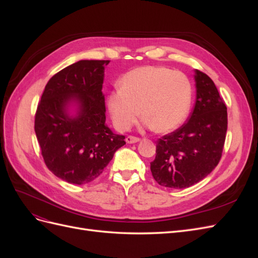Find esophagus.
Instances as JSON below:
<instances>
[{
	"instance_id": "1",
	"label": "esophagus",
	"mask_w": 258,
	"mask_h": 258,
	"mask_svg": "<svg viewBox=\"0 0 258 258\" xmlns=\"http://www.w3.org/2000/svg\"><path fill=\"white\" fill-rule=\"evenodd\" d=\"M140 141L139 138H136V137H132V136H128L126 138V142L128 144H134V143H138Z\"/></svg>"
}]
</instances>
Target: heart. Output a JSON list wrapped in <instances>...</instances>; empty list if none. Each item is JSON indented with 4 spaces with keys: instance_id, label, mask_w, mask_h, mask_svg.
<instances>
[{
    "instance_id": "1",
    "label": "heart",
    "mask_w": 258,
    "mask_h": 258,
    "mask_svg": "<svg viewBox=\"0 0 258 258\" xmlns=\"http://www.w3.org/2000/svg\"><path fill=\"white\" fill-rule=\"evenodd\" d=\"M191 100V84L186 75L165 67L145 66L122 76L120 88L108 93L106 105L120 131L130 129L141 114L144 128L167 134L186 119Z\"/></svg>"
}]
</instances>
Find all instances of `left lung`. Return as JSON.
Listing matches in <instances>:
<instances>
[{
  "label": "left lung",
  "mask_w": 258,
  "mask_h": 258,
  "mask_svg": "<svg viewBox=\"0 0 258 258\" xmlns=\"http://www.w3.org/2000/svg\"><path fill=\"white\" fill-rule=\"evenodd\" d=\"M196 102L181 128L158 140L151 162L155 181L181 189L200 182L222 157L227 131V107L210 77L195 70Z\"/></svg>",
  "instance_id": "left-lung-1"
}]
</instances>
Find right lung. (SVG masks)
<instances>
[{
    "instance_id": "right-lung-1",
    "label": "right lung",
    "mask_w": 258,
    "mask_h": 258,
    "mask_svg": "<svg viewBox=\"0 0 258 258\" xmlns=\"http://www.w3.org/2000/svg\"><path fill=\"white\" fill-rule=\"evenodd\" d=\"M108 60H80L53 75L35 114L34 129L46 166L71 184H87L103 172L126 144L105 122L102 91Z\"/></svg>"
}]
</instances>
